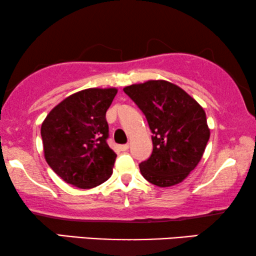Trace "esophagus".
Returning <instances> with one entry per match:
<instances>
[{
  "instance_id": "esophagus-1",
  "label": "esophagus",
  "mask_w": 256,
  "mask_h": 256,
  "mask_svg": "<svg viewBox=\"0 0 256 256\" xmlns=\"http://www.w3.org/2000/svg\"><path fill=\"white\" fill-rule=\"evenodd\" d=\"M118 148H120L121 152H127V150L129 149V144H122L118 146Z\"/></svg>"
}]
</instances>
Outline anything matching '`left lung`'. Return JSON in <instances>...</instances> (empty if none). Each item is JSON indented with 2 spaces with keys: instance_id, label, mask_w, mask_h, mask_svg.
<instances>
[{
  "instance_id": "left-lung-1",
  "label": "left lung",
  "mask_w": 256,
  "mask_h": 256,
  "mask_svg": "<svg viewBox=\"0 0 256 256\" xmlns=\"http://www.w3.org/2000/svg\"><path fill=\"white\" fill-rule=\"evenodd\" d=\"M146 115L152 154L140 164L142 176L160 188L180 184L200 162L210 138L202 107L180 86L148 80L124 88Z\"/></svg>"
}]
</instances>
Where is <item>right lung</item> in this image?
I'll use <instances>...</instances> for the list:
<instances>
[{"instance_id": "add662e5", "label": "right lung", "mask_w": 256, "mask_h": 256, "mask_svg": "<svg viewBox=\"0 0 256 256\" xmlns=\"http://www.w3.org/2000/svg\"><path fill=\"white\" fill-rule=\"evenodd\" d=\"M118 90L87 88L58 104L42 124L44 157L62 180L80 188L102 184L116 154L108 146L106 112Z\"/></svg>"}]
</instances>
